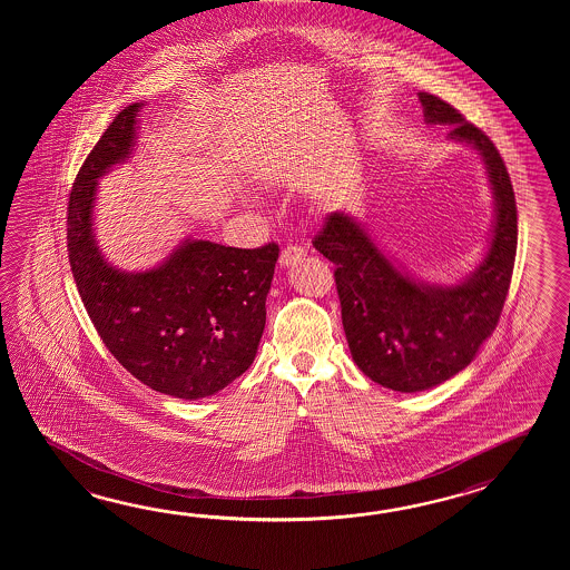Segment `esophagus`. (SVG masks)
<instances>
[{"label": "esophagus", "mask_w": 570, "mask_h": 570, "mask_svg": "<svg viewBox=\"0 0 570 570\" xmlns=\"http://www.w3.org/2000/svg\"><path fill=\"white\" fill-rule=\"evenodd\" d=\"M305 255H307V253H305V248H303V246H297V244H289V246H285V248L281 250V267H291V265L299 263V261H302L303 256Z\"/></svg>", "instance_id": "34e87169"}]
</instances>
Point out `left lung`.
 <instances>
[{
  "label": "left lung",
  "mask_w": 570,
  "mask_h": 570,
  "mask_svg": "<svg viewBox=\"0 0 570 570\" xmlns=\"http://www.w3.org/2000/svg\"><path fill=\"white\" fill-rule=\"evenodd\" d=\"M428 124L452 126L449 138L481 155L495 199L483 263L456 285L413 281L393 265L356 219L334 212L315 234V250L336 265L334 279L352 361L383 387L415 393L469 366L495 330L508 297L518 207L505 163L489 136L444 99L420 91Z\"/></svg>",
  "instance_id": "1"
}]
</instances>
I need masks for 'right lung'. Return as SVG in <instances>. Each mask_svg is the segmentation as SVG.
Instances as JSON below:
<instances>
[{"mask_svg":"<svg viewBox=\"0 0 570 570\" xmlns=\"http://www.w3.org/2000/svg\"><path fill=\"white\" fill-rule=\"evenodd\" d=\"M140 108L121 109L77 173L67 207L69 263L87 314L116 361L146 387L202 400L228 387L255 361L279 246L250 250L187 238L158 267H111L94 236L97 179L132 155Z\"/></svg>","mask_w":570,"mask_h":570,"instance_id":"right-lung-1","label":"right lung"}]
</instances>
